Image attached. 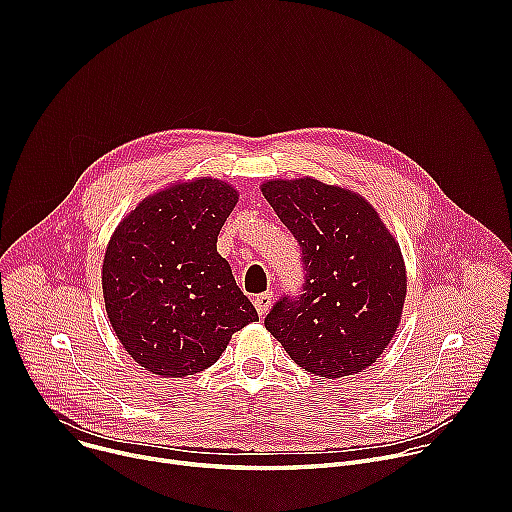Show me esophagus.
<instances>
[{
  "mask_svg": "<svg viewBox=\"0 0 512 512\" xmlns=\"http://www.w3.org/2000/svg\"><path fill=\"white\" fill-rule=\"evenodd\" d=\"M271 300H273L271 291H263V294L255 296L253 304H255V310H257L259 316H265V314H267V310H269V306H271Z\"/></svg>",
  "mask_w": 512,
  "mask_h": 512,
  "instance_id": "obj_1",
  "label": "esophagus"
}]
</instances>
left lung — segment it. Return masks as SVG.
Wrapping results in <instances>:
<instances>
[{
  "label": "left lung",
  "instance_id": "obj_1",
  "mask_svg": "<svg viewBox=\"0 0 512 512\" xmlns=\"http://www.w3.org/2000/svg\"><path fill=\"white\" fill-rule=\"evenodd\" d=\"M263 196L302 249L300 296H281L265 328L316 377L367 371L391 342L407 277L401 249L358 194L312 178L273 180Z\"/></svg>",
  "mask_w": 512,
  "mask_h": 512
}]
</instances>
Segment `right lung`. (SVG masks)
Segmentation results:
<instances>
[{"instance_id": "obj_1", "label": "right lung", "mask_w": 512, "mask_h": 512, "mask_svg": "<svg viewBox=\"0 0 512 512\" xmlns=\"http://www.w3.org/2000/svg\"><path fill=\"white\" fill-rule=\"evenodd\" d=\"M227 182L200 178L139 202L113 233L103 296L123 348L166 379L196 375L225 352L257 310L216 237L237 204Z\"/></svg>"}]
</instances>
